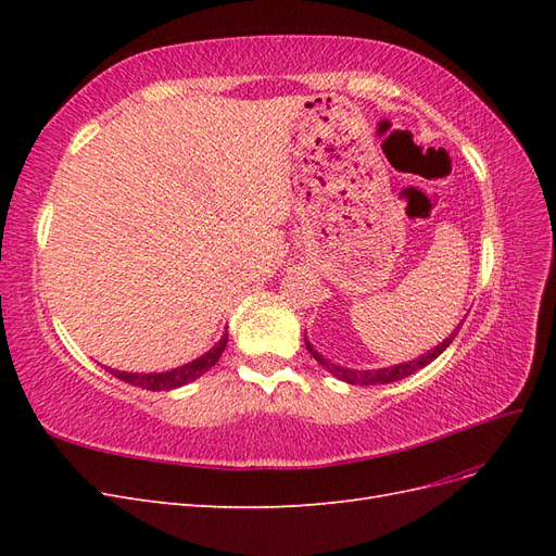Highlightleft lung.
I'll return each instance as SVG.
<instances>
[{"label":"left lung","instance_id":"obj_1","mask_svg":"<svg viewBox=\"0 0 556 556\" xmlns=\"http://www.w3.org/2000/svg\"><path fill=\"white\" fill-rule=\"evenodd\" d=\"M457 331H459V327L454 329L443 343H439L433 350L425 352V355H419V357L413 359V362L396 364V366H384V368H374V371H357V368L336 366V364H331L329 359H325L323 355H319V352L308 343V339H306V348H308L311 355H313L319 364H323L333 378H339V380H343V382H348V384H387V382H396V380H401V378H408L410 374L419 371V368H425V366L431 364L435 357L443 355V350L454 341V336H457Z\"/></svg>","mask_w":556,"mask_h":556}]
</instances>
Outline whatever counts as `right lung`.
<instances>
[{"mask_svg":"<svg viewBox=\"0 0 556 556\" xmlns=\"http://www.w3.org/2000/svg\"><path fill=\"white\" fill-rule=\"evenodd\" d=\"M227 339H229V333L225 331L223 339L217 341L208 352H204V355L188 362V364L172 368V371H162V374H127V371H115V368H109V366H104V368H106L111 376L121 378L123 382L143 387V390L169 392V390H176V387H182V384L197 380L199 376H204L211 366H215V362L223 357V352L227 348Z\"/></svg>","mask_w":556,"mask_h":556,"instance_id":"add662e5","label":"right lung"}]
</instances>
